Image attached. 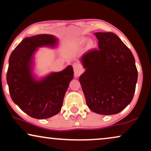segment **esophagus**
Masks as SVG:
<instances>
[{
    "instance_id": "obj_1",
    "label": "esophagus",
    "mask_w": 151,
    "mask_h": 151,
    "mask_svg": "<svg viewBox=\"0 0 151 151\" xmlns=\"http://www.w3.org/2000/svg\"><path fill=\"white\" fill-rule=\"evenodd\" d=\"M73 70H74V76L75 77H78L81 74L83 73V69H82V67L81 65H80L79 63H74L73 65Z\"/></svg>"
}]
</instances>
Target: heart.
Wrapping results in <instances>:
<instances>
[{"mask_svg": "<svg viewBox=\"0 0 151 151\" xmlns=\"http://www.w3.org/2000/svg\"><path fill=\"white\" fill-rule=\"evenodd\" d=\"M86 41V38H82V40H81V42L84 43V42H85Z\"/></svg>", "mask_w": 151, "mask_h": 151, "instance_id": "heart-1", "label": "heart"}]
</instances>
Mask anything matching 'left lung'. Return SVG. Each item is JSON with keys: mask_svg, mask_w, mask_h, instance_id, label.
<instances>
[{"mask_svg": "<svg viewBox=\"0 0 151 151\" xmlns=\"http://www.w3.org/2000/svg\"><path fill=\"white\" fill-rule=\"evenodd\" d=\"M94 34L98 49H90L82 57L86 70L79 81L91 110L101 115L116 114L133 98L138 76L135 58L116 34Z\"/></svg>", "mask_w": 151, "mask_h": 151, "instance_id": "1", "label": "left lung"}]
</instances>
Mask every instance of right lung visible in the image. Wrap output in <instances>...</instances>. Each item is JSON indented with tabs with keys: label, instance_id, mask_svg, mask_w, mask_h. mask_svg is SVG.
Here are the masks:
<instances>
[{
	"label": "right lung",
	"instance_id": "add662e5",
	"mask_svg": "<svg viewBox=\"0 0 151 151\" xmlns=\"http://www.w3.org/2000/svg\"><path fill=\"white\" fill-rule=\"evenodd\" d=\"M57 40L49 34L27 37L9 57L7 82L10 96L22 111L36 119H47L60 112L65 93L73 78L71 65L41 80H36L33 76L32 58L37 48L55 47Z\"/></svg>",
	"mask_w": 151,
	"mask_h": 151
}]
</instances>
